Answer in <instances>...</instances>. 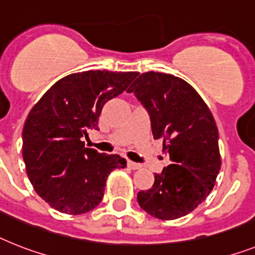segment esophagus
<instances>
[{"mask_svg":"<svg viewBox=\"0 0 255 255\" xmlns=\"http://www.w3.org/2000/svg\"><path fill=\"white\" fill-rule=\"evenodd\" d=\"M128 167L130 168V169H134V170H136V169H140V168H142V165H140V164H138V163H134V161H128Z\"/></svg>","mask_w":255,"mask_h":255,"instance_id":"34e87169","label":"esophagus"}]
</instances>
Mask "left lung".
I'll return each instance as SVG.
<instances>
[{
    "label": "left lung",
    "mask_w": 255,
    "mask_h": 255,
    "mask_svg": "<svg viewBox=\"0 0 255 255\" xmlns=\"http://www.w3.org/2000/svg\"><path fill=\"white\" fill-rule=\"evenodd\" d=\"M128 92L150 113L153 138L163 139L172 161L155 173L152 188L138 193V203L161 220L188 215L214 189L222 165L214 116L188 82L172 74L143 73Z\"/></svg>",
    "instance_id": "8db88e82"
}]
</instances>
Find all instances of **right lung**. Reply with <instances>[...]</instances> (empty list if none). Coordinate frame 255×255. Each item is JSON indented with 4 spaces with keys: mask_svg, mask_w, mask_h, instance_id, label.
Segmentation results:
<instances>
[{
    "mask_svg": "<svg viewBox=\"0 0 255 255\" xmlns=\"http://www.w3.org/2000/svg\"><path fill=\"white\" fill-rule=\"evenodd\" d=\"M136 71L88 70L57 81L33 105L23 126V160L31 184L50 207L67 215L94 210L119 155L85 147L88 129H98L109 99L123 94Z\"/></svg>",
    "mask_w": 255,
    "mask_h": 255,
    "instance_id": "right-lung-1",
    "label": "right lung"
}]
</instances>
